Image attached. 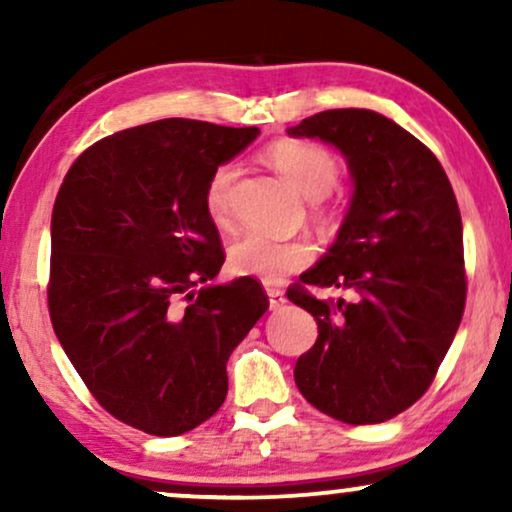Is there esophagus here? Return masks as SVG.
<instances>
[{"instance_id": "esophagus-1", "label": "esophagus", "mask_w": 512, "mask_h": 512, "mask_svg": "<svg viewBox=\"0 0 512 512\" xmlns=\"http://www.w3.org/2000/svg\"><path fill=\"white\" fill-rule=\"evenodd\" d=\"M267 296H269V308H272V310L284 308V303H286L284 291H279V289H274V286H269V289H267Z\"/></svg>"}]
</instances>
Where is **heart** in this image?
Here are the masks:
<instances>
[{"instance_id": "obj_1", "label": "heart", "mask_w": 512, "mask_h": 512, "mask_svg": "<svg viewBox=\"0 0 512 512\" xmlns=\"http://www.w3.org/2000/svg\"><path fill=\"white\" fill-rule=\"evenodd\" d=\"M267 161L298 195L305 199H322L330 195L339 180V163L325 146L303 139H284L269 146ZM238 178L236 163H221L209 175L204 204L211 221L226 226L231 221V190ZM315 260L313 243L303 238H272L264 233H243L228 248V267L238 276H255V279L276 284L286 274L298 272Z\"/></svg>"}]
</instances>
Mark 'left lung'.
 <instances>
[{
	"label": "left lung",
	"instance_id": "obj_1",
	"mask_svg": "<svg viewBox=\"0 0 512 512\" xmlns=\"http://www.w3.org/2000/svg\"><path fill=\"white\" fill-rule=\"evenodd\" d=\"M286 132L342 151L354 182L337 240L286 291L320 332L293 378L322 414L383 424L428 390L460 327L467 279L455 192L438 158L373 110H325ZM303 283L357 298L320 302Z\"/></svg>",
	"mask_w": 512,
	"mask_h": 512
}]
</instances>
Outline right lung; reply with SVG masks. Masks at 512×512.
Segmentation results:
<instances>
[{"label":"right lung","instance_id":"obj_1","mask_svg":"<svg viewBox=\"0 0 512 512\" xmlns=\"http://www.w3.org/2000/svg\"><path fill=\"white\" fill-rule=\"evenodd\" d=\"M257 134L182 117L122 129L76 158L57 192L52 327L101 407L151 436L219 411L228 356L269 308L250 276L211 284L226 257L204 204L214 168Z\"/></svg>","mask_w":512,"mask_h":512}]
</instances>
